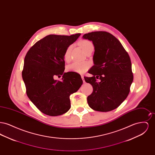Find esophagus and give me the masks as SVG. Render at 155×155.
I'll use <instances>...</instances> for the list:
<instances>
[{
    "instance_id": "1",
    "label": "esophagus",
    "mask_w": 155,
    "mask_h": 155,
    "mask_svg": "<svg viewBox=\"0 0 155 155\" xmlns=\"http://www.w3.org/2000/svg\"><path fill=\"white\" fill-rule=\"evenodd\" d=\"M81 78H82V81H83V82H84V83H85V81L84 80V76H83V75H81Z\"/></svg>"
}]
</instances>
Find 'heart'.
<instances>
[{
  "instance_id": "b5f03b06",
  "label": "heart",
  "mask_w": 155,
  "mask_h": 155,
  "mask_svg": "<svg viewBox=\"0 0 155 155\" xmlns=\"http://www.w3.org/2000/svg\"><path fill=\"white\" fill-rule=\"evenodd\" d=\"M82 50L85 52L91 46H92L93 45L91 42L88 40H82L80 42ZM71 46H69L67 47L64 54V59L66 61H68L70 60V54L71 51ZM91 66L90 63L88 61H75L71 64L67 66V70L70 72H75L79 74H83L86 72Z\"/></svg>"
}]
</instances>
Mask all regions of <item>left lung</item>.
Instances as JSON below:
<instances>
[{"label": "left lung", "mask_w": 155, "mask_h": 155, "mask_svg": "<svg viewBox=\"0 0 155 155\" xmlns=\"http://www.w3.org/2000/svg\"><path fill=\"white\" fill-rule=\"evenodd\" d=\"M82 38L92 41L95 48L94 65L88 71L93 76L84 77L85 82L93 87L87 97L88 105L98 111L113 110L130 92L134 78L130 58L118 39L107 32H92Z\"/></svg>", "instance_id": "obj_1"}]
</instances>
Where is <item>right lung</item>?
Listing matches in <instances>:
<instances>
[{"label": "right lung", "mask_w": 155, "mask_h": 155, "mask_svg": "<svg viewBox=\"0 0 155 155\" xmlns=\"http://www.w3.org/2000/svg\"><path fill=\"white\" fill-rule=\"evenodd\" d=\"M80 35H49L38 41L26 54L22 77L27 95L46 115L57 116L66 113L71 107L70 95L82 84L80 74L64 73L65 51ZM56 76H62V81L54 80Z\"/></svg>", "instance_id": "add662e5"}]
</instances>
